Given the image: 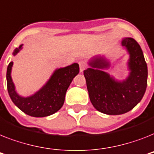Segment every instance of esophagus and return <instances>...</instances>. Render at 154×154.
Masks as SVG:
<instances>
[{
  "instance_id": "obj_1",
  "label": "esophagus",
  "mask_w": 154,
  "mask_h": 154,
  "mask_svg": "<svg viewBox=\"0 0 154 154\" xmlns=\"http://www.w3.org/2000/svg\"><path fill=\"white\" fill-rule=\"evenodd\" d=\"M79 66H80V71H81V73H82V72H83V71L87 68V65H86L85 62H83V61H81V62H79Z\"/></svg>"
}]
</instances>
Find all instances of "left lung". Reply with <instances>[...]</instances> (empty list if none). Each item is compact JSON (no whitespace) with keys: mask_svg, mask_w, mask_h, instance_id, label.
<instances>
[{"mask_svg":"<svg viewBox=\"0 0 154 154\" xmlns=\"http://www.w3.org/2000/svg\"><path fill=\"white\" fill-rule=\"evenodd\" d=\"M120 44L129 54V75L123 81L116 80L104 69L110 67L103 55H97L88 62L84 71L91 103L103 114L116 116L127 113L135 107L144 96L147 87L148 69L142 49L132 38H123Z\"/></svg>","mask_w":154,"mask_h":154,"instance_id":"obj_1","label":"left lung"}]
</instances>
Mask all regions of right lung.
I'll list each match as a JSON object with an SVG mask.
<instances>
[{
    "instance_id": "add662e5",
    "label": "right lung",
    "mask_w": 154,
    "mask_h": 154,
    "mask_svg": "<svg viewBox=\"0 0 154 154\" xmlns=\"http://www.w3.org/2000/svg\"><path fill=\"white\" fill-rule=\"evenodd\" d=\"M22 48L23 44L15 49L12 53L13 56L16 55ZM12 65V62L8 64L6 74L9 97L16 107L33 117H46L57 112L64 103L69 86L79 73V65L77 63L57 69L40 89L30 97H23L17 93L12 81L11 76Z\"/></svg>"
}]
</instances>
